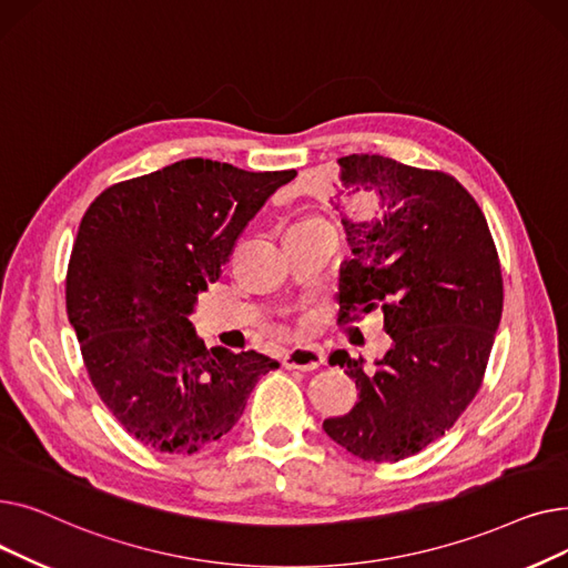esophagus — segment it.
Returning a JSON list of instances; mask_svg holds the SVG:
<instances>
[{
	"instance_id": "34e87169",
	"label": "esophagus",
	"mask_w": 568,
	"mask_h": 568,
	"mask_svg": "<svg viewBox=\"0 0 568 568\" xmlns=\"http://www.w3.org/2000/svg\"><path fill=\"white\" fill-rule=\"evenodd\" d=\"M324 362V352L317 345H300L285 352L283 356V366L285 368H296V371H315Z\"/></svg>"
}]
</instances>
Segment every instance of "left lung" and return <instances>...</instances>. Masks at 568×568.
Segmentation results:
<instances>
[{"label":"left lung","mask_w":568,"mask_h":568,"mask_svg":"<svg viewBox=\"0 0 568 568\" xmlns=\"http://www.w3.org/2000/svg\"><path fill=\"white\" fill-rule=\"evenodd\" d=\"M352 260L338 324L382 311L392 347L375 368L334 352L359 400L322 428L352 456L398 463L449 430L481 389L504 306L481 206L456 176L379 154L338 159Z\"/></svg>","instance_id":"1"}]
</instances>
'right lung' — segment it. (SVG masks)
I'll return each mask as SVG.
<instances>
[{"instance_id":"obj_1","label":"right lung","mask_w":568,"mask_h":568,"mask_svg":"<svg viewBox=\"0 0 568 568\" xmlns=\"http://www.w3.org/2000/svg\"><path fill=\"white\" fill-rule=\"evenodd\" d=\"M294 176L186 159L89 204L69 260L67 313L99 398L140 444L179 456L206 449L278 368L253 349L209 352L189 317L236 239Z\"/></svg>"}]
</instances>
